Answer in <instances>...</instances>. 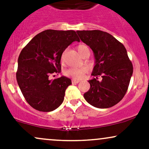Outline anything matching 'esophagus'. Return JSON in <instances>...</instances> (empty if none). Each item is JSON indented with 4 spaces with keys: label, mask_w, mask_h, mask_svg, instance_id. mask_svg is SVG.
<instances>
[{
    "label": "esophagus",
    "mask_w": 149,
    "mask_h": 149,
    "mask_svg": "<svg viewBox=\"0 0 149 149\" xmlns=\"http://www.w3.org/2000/svg\"><path fill=\"white\" fill-rule=\"evenodd\" d=\"M80 82V80H72V83H78Z\"/></svg>",
    "instance_id": "1"
}]
</instances>
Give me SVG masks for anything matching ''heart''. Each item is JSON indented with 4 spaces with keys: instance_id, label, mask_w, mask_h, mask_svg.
<instances>
[{
    "instance_id": "heart-1",
    "label": "heart",
    "mask_w": 149,
    "mask_h": 149,
    "mask_svg": "<svg viewBox=\"0 0 149 149\" xmlns=\"http://www.w3.org/2000/svg\"><path fill=\"white\" fill-rule=\"evenodd\" d=\"M88 47L87 46L84 45H80L78 47V51L79 52V54L81 55L82 53L83 52L84 49ZM62 60L64 59V57H62ZM86 72V70L84 68H70V69H66L65 71V75L66 76L70 77V78H72L74 80H80L84 76L85 73Z\"/></svg>"
}]
</instances>
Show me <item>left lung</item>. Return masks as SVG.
Masks as SVG:
<instances>
[{
  "label": "left lung",
  "mask_w": 149,
  "mask_h": 149,
  "mask_svg": "<svg viewBox=\"0 0 149 149\" xmlns=\"http://www.w3.org/2000/svg\"><path fill=\"white\" fill-rule=\"evenodd\" d=\"M80 40L93 51L95 59L90 88L83 95L93 107L107 109L123 98L133 73L132 64L125 46L107 32L77 31ZM100 75L102 80L99 81Z\"/></svg>",
  "instance_id": "8db88e82"
}]
</instances>
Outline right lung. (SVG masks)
<instances>
[{"label": "right lung", "mask_w": 149, "mask_h": 149, "mask_svg": "<svg viewBox=\"0 0 149 149\" xmlns=\"http://www.w3.org/2000/svg\"><path fill=\"white\" fill-rule=\"evenodd\" d=\"M73 41L80 42L74 31L49 29L37 34L22 49L18 58L17 81L33 109L52 111L62 104L71 80L64 76L54 80L49 76L60 73L61 54Z\"/></svg>", "instance_id": "right-lung-1"}]
</instances>
